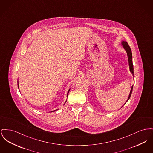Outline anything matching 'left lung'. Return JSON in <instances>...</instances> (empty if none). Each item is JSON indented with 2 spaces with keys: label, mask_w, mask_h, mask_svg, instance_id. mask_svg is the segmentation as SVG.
<instances>
[{
  "label": "left lung",
  "mask_w": 153,
  "mask_h": 153,
  "mask_svg": "<svg viewBox=\"0 0 153 153\" xmlns=\"http://www.w3.org/2000/svg\"><path fill=\"white\" fill-rule=\"evenodd\" d=\"M122 45H123L124 49L126 50V53H127V55H128V62H129V69L130 71L132 73L133 75L134 74V66H133V63H132V51L131 50V48L129 47V45H128V43L126 42H122ZM132 90H133V86L132 87L131 89V91H130V94L129 95V97L127 99V101L129 100L131 97L132 92ZM126 101V102H127Z\"/></svg>",
  "instance_id": "1"
}]
</instances>
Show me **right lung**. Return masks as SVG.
Listing matches in <instances>:
<instances>
[{
  "mask_svg": "<svg viewBox=\"0 0 153 153\" xmlns=\"http://www.w3.org/2000/svg\"><path fill=\"white\" fill-rule=\"evenodd\" d=\"M69 91H68V93H69ZM57 110H58V109H57ZM56 110H54L53 111H56ZM51 112H53V111H51Z\"/></svg>",
  "mask_w": 153,
  "mask_h": 153,
  "instance_id": "right-lung-1",
  "label": "right lung"
}]
</instances>
